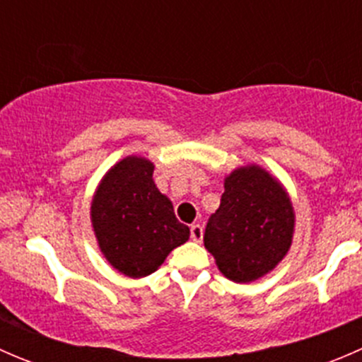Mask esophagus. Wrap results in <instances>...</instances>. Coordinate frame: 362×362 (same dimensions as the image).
<instances>
[{
  "label": "esophagus",
  "mask_w": 362,
  "mask_h": 362,
  "mask_svg": "<svg viewBox=\"0 0 362 362\" xmlns=\"http://www.w3.org/2000/svg\"><path fill=\"white\" fill-rule=\"evenodd\" d=\"M191 238L192 242L199 243L203 240V228L199 224H192L191 226Z\"/></svg>",
  "instance_id": "esophagus-1"
}]
</instances>
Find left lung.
<instances>
[{"mask_svg":"<svg viewBox=\"0 0 362 362\" xmlns=\"http://www.w3.org/2000/svg\"><path fill=\"white\" fill-rule=\"evenodd\" d=\"M296 215L286 187L257 164L224 178L221 206L203 242L226 279L249 284L275 269L291 249Z\"/></svg>","mask_w":362,"mask_h":362,"instance_id":"left-lung-1","label":"left lung"}]
</instances>
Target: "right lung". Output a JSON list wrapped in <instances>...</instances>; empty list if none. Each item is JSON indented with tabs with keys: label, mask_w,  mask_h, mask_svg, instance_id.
Masks as SVG:
<instances>
[{
	"label": "right lung",
	"mask_w": 362,
	"mask_h": 362,
	"mask_svg": "<svg viewBox=\"0 0 362 362\" xmlns=\"http://www.w3.org/2000/svg\"><path fill=\"white\" fill-rule=\"evenodd\" d=\"M154 164L127 156L105 173L90 203V222L101 254L122 275L154 273L171 250L189 240L170 198L156 185Z\"/></svg>",
	"instance_id": "right-lung-1"
}]
</instances>
